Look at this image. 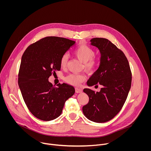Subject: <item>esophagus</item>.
I'll use <instances>...</instances> for the list:
<instances>
[{"label": "esophagus", "instance_id": "esophagus-1", "mask_svg": "<svg viewBox=\"0 0 151 151\" xmlns=\"http://www.w3.org/2000/svg\"><path fill=\"white\" fill-rule=\"evenodd\" d=\"M75 92L76 93H81L82 92V90L79 88H75Z\"/></svg>", "mask_w": 151, "mask_h": 151}]
</instances>
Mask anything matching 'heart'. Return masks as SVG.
<instances>
[{
  "mask_svg": "<svg viewBox=\"0 0 151 151\" xmlns=\"http://www.w3.org/2000/svg\"><path fill=\"white\" fill-rule=\"evenodd\" d=\"M95 52L94 50L87 45H82L78 47L74 51V55L81 62L83 63V69L88 72H93L98 66V61L93 57ZM68 57L67 54H64L60 59V64L61 68H65L67 65ZM86 76L83 74L72 73L66 78V81L69 83L78 86L83 82Z\"/></svg>",
  "mask_w": 151,
  "mask_h": 151,
  "instance_id": "1",
  "label": "heart"
}]
</instances>
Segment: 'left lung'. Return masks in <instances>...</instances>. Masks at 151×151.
Wrapping results in <instances>:
<instances>
[{"label": "left lung", "mask_w": 151, "mask_h": 151, "mask_svg": "<svg viewBox=\"0 0 151 151\" xmlns=\"http://www.w3.org/2000/svg\"><path fill=\"white\" fill-rule=\"evenodd\" d=\"M90 42L101 57L98 69L87 84L91 87L99 83L102 88L99 92L83 89L89 101L82 107V111L89 120L102 123L114 118L122 109L131 88L132 72L124 52L110 40L96 37Z\"/></svg>", "instance_id": "8db88e82"}]
</instances>
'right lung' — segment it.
I'll return each mask as SVG.
<instances>
[{"instance_id": "obj_1", "label": "right lung", "mask_w": 151, "mask_h": 151, "mask_svg": "<svg viewBox=\"0 0 151 151\" xmlns=\"http://www.w3.org/2000/svg\"><path fill=\"white\" fill-rule=\"evenodd\" d=\"M75 44L64 37H45L30 45L21 58L19 87L29 110L40 120L58 118L75 92L70 85L58 83L55 87L48 81L53 72L60 70L61 57Z\"/></svg>"}]
</instances>
